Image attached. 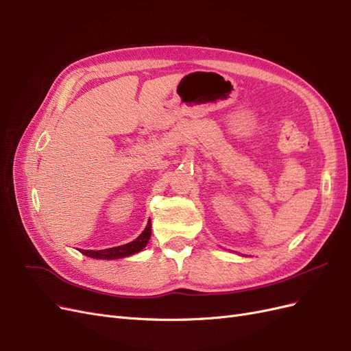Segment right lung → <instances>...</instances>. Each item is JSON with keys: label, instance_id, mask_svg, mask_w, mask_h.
<instances>
[{"label": "right lung", "instance_id": "obj_1", "mask_svg": "<svg viewBox=\"0 0 351 351\" xmlns=\"http://www.w3.org/2000/svg\"><path fill=\"white\" fill-rule=\"evenodd\" d=\"M151 222L146 226L145 231L142 234L137 237L136 240H133L132 243L123 244V246H117V247H110V249H104V250H80L83 254H86L89 258H95V259H120V258H125L130 256V254H134L137 252H141L147 241L151 239Z\"/></svg>", "mask_w": 351, "mask_h": 351}]
</instances>
